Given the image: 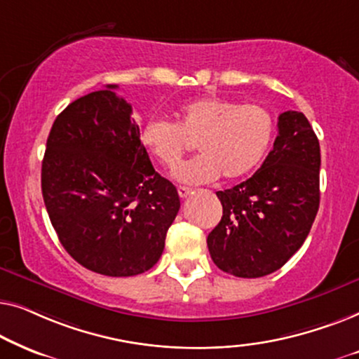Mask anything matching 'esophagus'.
Listing matches in <instances>:
<instances>
[{"label":"esophagus","mask_w":359,"mask_h":359,"mask_svg":"<svg viewBox=\"0 0 359 359\" xmlns=\"http://www.w3.org/2000/svg\"><path fill=\"white\" fill-rule=\"evenodd\" d=\"M193 193V189H189V188H186V186H180L178 188V194H180V198H188V196Z\"/></svg>","instance_id":"esophagus-1"}]
</instances>
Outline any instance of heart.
<instances>
[{
	"instance_id": "b5f03b06",
	"label": "heart",
	"mask_w": 359,
	"mask_h": 359,
	"mask_svg": "<svg viewBox=\"0 0 359 359\" xmlns=\"http://www.w3.org/2000/svg\"><path fill=\"white\" fill-rule=\"evenodd\" d=\"M274 137V117L259 104H240L220 96L186 101L176 109V124L163 117L149 119L140 142L160 165L174 168L196 142L201 154L173 171L184 184L238 180L262 163Z\"/></svg>"
}]
</instances>
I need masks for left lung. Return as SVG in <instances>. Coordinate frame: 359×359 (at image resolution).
Returning <instances> with one entry per match:
<instances>
[{"label": "left lung", "instance_id": "left-lung-1", "mask_svg": "<svg viewBox=\"0 0 359 359\" xmlns=\"http://www.w3.org/2000/svg\"><path fill=\"white\" fill-rule=\"evenodd\" d=\"M320 145L302 112L278 117V137L262 168L243 183L217 191L222 219L208 247L219 269L262 278L302 247L320 204Z\"/></svg>", "mask_w": 359, "mask_h": 359}]
</instances>
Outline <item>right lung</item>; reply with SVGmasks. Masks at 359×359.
I'll return each instance as SVG.
<instances>
[{
    "mask_svg": "<svg viewBox=\"0 0 359 359\" xmlns=\"http://www.w3.org/2000/svg\"><path fill=\"white\" fill-rule=\"evenodd\" d=\"M117 85L68 104L42 160V196L63 248L91 271L135 276L158 262L180 210L156 173Z\"/></svg>",
    "mask_w": 359,
    "mask_h": 359,
    "instance_id": "obj_1",
    "label": "right lung"
}]
</instances>
